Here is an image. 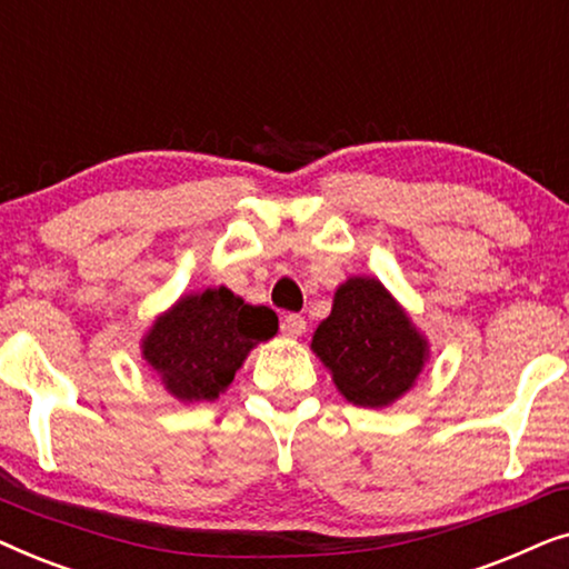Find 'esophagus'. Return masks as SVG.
Returning <instances> with one entry per match:
<instances>
[{"label":"esophagus","instance_id":"34e87169","mask_svg":"<svg viewBox=\"0 0 569 569\" xmlns=\"http://www.w3.org/2000/svg\"><path fill=\"white\" fill-rule=\"evenodd\" d=\"M279 329H282L284 337L298 339V337H302V333H306V318L298 316V313L284 316L282 323H279Z\"/></svg>","mask_w":569,"mask_h":569}]
</instances>
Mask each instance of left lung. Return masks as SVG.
Wrapping results in <instances>:
<instances>
[{"label": "left lung", "instance_id": "1", "mask_svg": "<svg viewBox=\"0 0 569 569\" xmlns=\"http://www.w3.org/2000/svg\"><path fill=\"white\" fill-rule=\"evenodd\" d=\"M310 349L355 407L383 409L415 386L430 347L393 295L372 277H349L333 295Z\"/></svg>", "mask_w": 569, "mask_h": 569}]
</instances>
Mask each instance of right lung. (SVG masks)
<instances>
[{"mask_svg":"<svg viewBox=\"0 0 569 569\" xmlns=\"http://www.w3.org/2000/svg\"><path fill=\"white\" fill-rule=\"evenodd\" d=\"M277 313L248 306L228 287L183 295L142 339V357L178 401H214L248 352L277 333Z\"/></svg>","mask_w":569,"mask_h":569,"instance_id":"right-lung-1","label":"right lung"}]
</instances>
